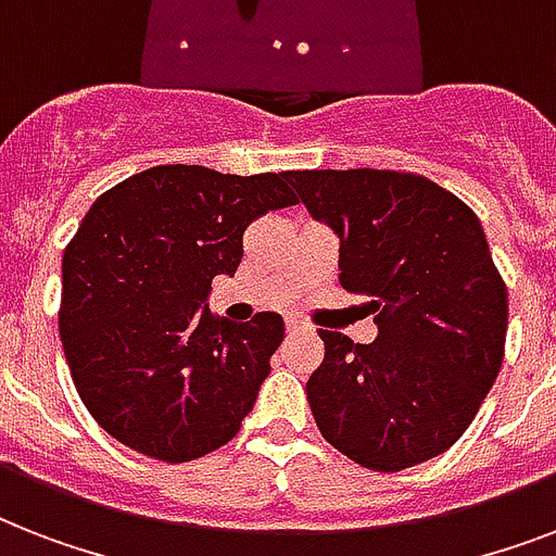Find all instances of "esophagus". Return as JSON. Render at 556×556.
<instances>
[{
    "instance_id": "obj_1",
    "label": "esophagus",
    "mask_w": 556,
    "mask_h": 556,
    "mask_svg": "<svg viewBox=\"0 0 556 556\" xmlns=\"http://www.w3.org/2000/svg\"><path fill=\"white\" fill-rule=\"evenodd\" d=\"M286 331L288 334H308V331H312V326L300 320V317H286Z\"/></svg>"
}]
</instances>
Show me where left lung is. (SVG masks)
Masks as SVG:
<instances>
[{"label":"left lung","mask_w":556,"mask_h":556,"mask_svg":"<svg viewBox=\"0 0 556 556\" xmlns=\"http://www.w3.org/2000/svg\"><path fill=\"white\" fill-rule=\"evenodd\" d=\"M286 181L340 236V286L369 296L371 343L320 329L305 383L317 430L378 473L421 465L470 427L502 369L508 288L479 216L395 169H291Z\"/></svg>","instance_id":"obj_1"}]
</instances>
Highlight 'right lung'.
Returning <instances> with one entry per match:
<instances>
[{
    "mask_svg": "<svg viewBox=\"0 0 556 556\" xmlns=\"http://www.w3.org/2000/svg\"><path fill=\"white\" fill-rule=\"evenodd\" d=\"M291 204L286 173L195 164L143 169L94 199L63 253L60 340L112 439L181 465L239 432L286 326L274 312L218 320L204 300L239 268L244 227Z\"/></svg>",
    "mask_w": 556,
    "mask_h": 556,
    "instance_id": "1",
    "label": "right lung"
}]
</instances>
